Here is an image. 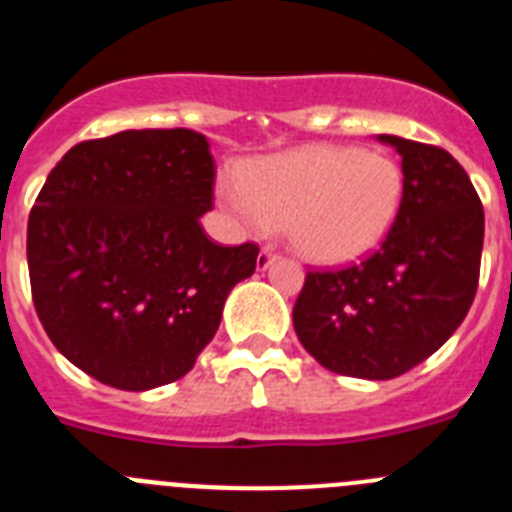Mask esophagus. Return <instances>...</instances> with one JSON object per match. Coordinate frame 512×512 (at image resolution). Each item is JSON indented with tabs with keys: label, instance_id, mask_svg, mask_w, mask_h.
Here are the masks:
<instances>
[{
	"label": "esophagus",
	"instance_id": "esophagus-1",
	"mask_svg": "<svg viewBox=\"0 0 512 512\" xmlns=\"http://www.w3.org/2000/svg\"><path fill=\"white\" fill-rule=\"evenodd\" d=\"M274 261H277V251H274V248H271V246H264L259 251V259H256V266H259V271H264V269H269V266L274 264Z\"/></svg>",
	"mask_w": 512,
	"mask_h": 512
}]
</instances>
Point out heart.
<instances>
[{
	"label": "heart",
	"mask_w": 512,
	"mask_h": 512,
	"mask_svg": "<svg viewBox=\"0 0 512 512\" xmlns=\"http://www.w3.org/2000/svg\"><path fill=\"white\" fill-rule=\"evenodd\" d=\"M405 176L395 158L351 146H305L248 161L217 197L251 230L287 228L289 243L318 264L372 251L395 223Z\"/></svg>",
	"instance_id": "1"
}]
</instances>
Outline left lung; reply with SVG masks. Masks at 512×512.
Wrapping results in <instances>:
<instances>
[{"mask_svg":"<svg viewBox=\"0 0 512 512\" xmlns=\"http://www.w3.org/2000/svg\"><path fill=\"white\" fill-rule=\"evenodd\" d=\"M402 156V202L361 264L307 271L292 310L307 354L336 374L395 379L436 354L477 295L485 210L467 171L438 146L379 135Z\"/></svg>","mask_w":512,"mask_h":512,"instance_id":"8db88e82","label":"left lung"}]
</instances>
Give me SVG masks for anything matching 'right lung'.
Masks as SVG:
<instances>
[{
    "label": "right lung",
    "instance_id": "add662e5",
    "mask_svg": "<svg viewBox=\"0 0 512 512\" xmlns=\"http://www.w3.org/2000/svg\"><path fill=\"white\" fill-rule=\"evenodd\" d=\"M215 161L202 133L122 130L84 140L48 174L27 220L35 312L81 372L143 392L189 372L259 246H217Z\"/></svg>",
    "mask_w": 512,
    "mask_h": 512
}]
</instances>
